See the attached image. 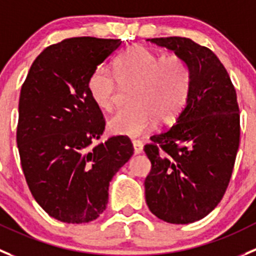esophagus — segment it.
Listing matches in <instances>:
<instances>
[{
  "instance_id": "esophagus-1",
  "label": "esophagus",
  "mask_w": 256,
  "mask_h": 256,
  "mask_svg": "<svg viewBox=\"0 0 256 256\" xmlns=\"http://www.w3.org/2000/svg\"><path fill=\"white\" fill-rule=\"evenodd\" d=\"M134 145V152L135 154H140L142 152V142H139V140H134L132 142Z\"/></svg>"
}]
</instances>
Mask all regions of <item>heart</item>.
<instances>
[{
	"label": "heart",
	"instance_id": "b5f03b06",
	"mask_svg": "<svg viewBox=\"0 0 256 256\" xmlns=\"http://www.w3.org/2000/svg\"><path fill=\"white\" fill-rule=\"evenodd\" d=\"M118 83L131 86L130 101L108 121L110 132L138 138L156 125L170 124L182 111L190 86V70L182 56H162L145 46H132L114 60V74L98 66L88 78L90 98L100 108L112 111Z\"/></svg>",
	"mask_w": 256,
	"mask_h": 256
}]
</instances>
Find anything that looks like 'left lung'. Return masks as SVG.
I'll return each instance as SVG.
<instances>
[{
	"label": "left lung",
	"mask_w": 256,
	"mask_h": 256,
	"mask_svg": "<svg viewBox=\"0 0 256 256\" xmlns=\"http://www.w3.org/2000/svg\"><path fill=\"white\" fill-rule=\"evenodd\" d=\"M173 50L190 70L187 104L176 122L144 146L149 210L169 224L204 218L225 194L240 144V110L228 70L211 49L188 38L150 39Z\"/></svg>",
	"instance_id": "1"
}]
</instances>
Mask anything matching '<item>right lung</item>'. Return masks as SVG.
Wrapping results in <instances>:
<instances>
[{
    "instance_id": "1",
    "label": "right lung",
    "mask_w": 256,
    "mask_h": 256,
    "mask_svg": "<svg viewBox=\"0 0 256 256\" xmlns=\"http://www.w3.org/2000/svg\"><path fill=\"white\" fill-rule=\"evenodd\" d=\"M121 40L66 39L40 52L21 87L16 131L21 166L31 194L49 216L68 224L100 217L108 184L134 154L128 136L92 148L104 130L87 82Z\"/></svg>"
}]
</instances>
